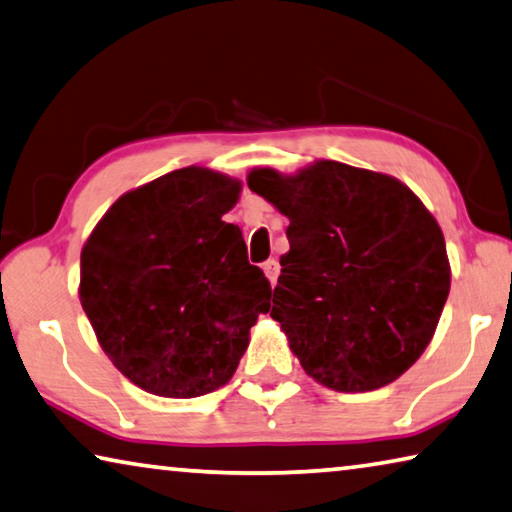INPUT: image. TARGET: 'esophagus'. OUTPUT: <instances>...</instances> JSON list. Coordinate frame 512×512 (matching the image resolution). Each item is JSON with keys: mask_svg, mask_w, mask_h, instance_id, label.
Wrapping results in <instances>:
<instances>
[{"mask_svg": "<svg viewBox=\"0 0 512 512\" xmlns=\"http://www.w3.org/2000/svg\"><path fill=\"white\" fill-rule=\"evenodd\" d=\"M264 273H266V278H269L271 282H275L278 280V273H280V264L275 262V259H269V262H264Z\"/></svg>", "mask_w": 512, "mask_h": 512, "instance_id": "esophagus-1", "label": "esophagus"}]
</instances>
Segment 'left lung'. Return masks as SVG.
<instances>
[{"label": "left lung", "mask_w": 512, "mask_h": 512, "mask_svg": "<svg viewBox=\"0 0 512 512\" xmlns=\"http://www.w3.org/2000/svg\"><path fill=\"white\" fill-rule=\"evenodd\" d=\"M289 218L271 316L335 392L392 383L431 342L451 287L440 225L408 186L339 161L248 175Z\"/></svg>", "instance_id": "8db88e82"}]
</instances>
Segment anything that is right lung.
Segmentation results:
<instances>
[{
  "instance_id": "obj_1",
  "label": "right lung",
  "mask_w": 512,
  "mask_h": 512,
  "mask_svg": "<svg viewBox=\"0 0 512 512\" xmlns=\"http://www.w3.org/2000/svg\"><path fill=\"white\" fill-rule=\"evenodd\" d=\"M239 182L182 168L125 193L81 250V307L134 385L193 399L237 371L271 282L225 223Z\"/></svg>"
}]
</instances>
